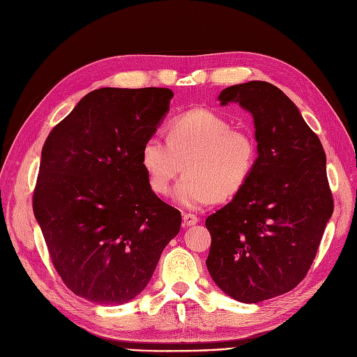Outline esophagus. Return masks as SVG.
Instances as JSON below:
<instances>
[{"instance_id": "34e87169", "label": "esophagus", "mask_w": 357, "mask_h": 357, "mask_svg": "<svg viewBox=\"0 0 357 357\" xmlns=\"http://www.w3.org/2000/svg\"><path fill=\"white\" fill-rule=\"evenodd\" d=\"M198 215L193 214V213H185L183 214V225L185 226H193L198 223Z\"/></svg>"}]
</instances>
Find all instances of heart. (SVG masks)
Returning <instances> with one entry per match:
<instances>
[{
    "instance_id": "b5f03b06",
    "label": "heart",
    "mask_w": 357,
    "mask_h": 357,
    "mask_svg": "<svg viewBox=\"0 0 357 357\" xmlns=\"http://www.w3.org/2000/svg\"><path fill=\"white\" fill-rule=\"evenodd\" d=\"M167 138L149 137L142 147V165L149 186L165 195L185 164L186 174L174 189V199L186 208H201L231 198L252 176L256 143L250 134L231 129L225 117L195 109L176 116Z\"/></svg>"
}]
</instances>
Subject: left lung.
Returning <instances> with one entry per match:
<instances>
[{
    "label": "left lung",
    "mask_w": 357,
    "mask_h": 357,
    "mask_svg": "<svg viewBox=\"0 0 357 357\" xmlns=\"http://www.w3.org/2000/svg\"><path fill=\"white\" fill-rule=\"evenodd\" d=\"M219 101L252 113L257 158L241 190L205 220L211 234L205 264L226 295L256 304L295 289L314 261L333 211L326 155L277 86L234 84Z\"/></svg>",
    "instance_id": "1"
}]
</instances>
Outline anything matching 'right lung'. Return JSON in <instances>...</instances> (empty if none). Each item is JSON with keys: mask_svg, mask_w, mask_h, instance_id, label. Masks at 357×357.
<instances>
[{"mask_svg": "<svg viewBox=\"0 0 357 357\" xmlns=\"http://www.w3.org/2000/svg\"><path fill=\"white\" fill-rule=\"evenodd\" d=\"M167 88L84 95L41 150L32 208L62 282L104 305L147 286L181 214L150 189L142 147L169 110Z\"/></svg>", "mask_w": 357, "mask_h": 357, "instance_id": "obj_1", "label": "right lung"}]
</instances>
